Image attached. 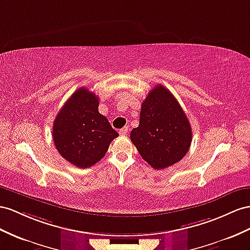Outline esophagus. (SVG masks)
Returning a JSON list of instances; mask_svg holds the SVG:
<instances>
[{
  "instance_id": "obj_1",
  "label": "esophagus",
  "mask_w": 250,
  "mask_h": 250,
  "mask_svg": "<svg viewBox=\"0 0 250 250\" xmlns=\"http://www.w3.org/2000/svg\"><path fill=\"white\" fill-rule=\"evenodd\" d=\"M127 133H129V127H127V126L123 127V129L119 131V134H120V135H123V136L127 135Z\"/></svg>"
}]
</instances>
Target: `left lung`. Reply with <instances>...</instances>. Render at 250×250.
I'll list each match as a JSON object with an SVG mask.
<instances>
[{
	"label": "left lung",
	"mask_w": 250,
	"mask_h": 250,
	"mask_svg": "<svg viewBox=\"0 0 250 250\" xmlns=\"http://www.w3.org/2000/svg\"><path fill=\"white\" fill-rule=\"evenodd\" d=\"M131 140L151 167L161 170L180 162L192 142L189 120L169 89L162 84L151 89L142 104L139 125Z\"/></svg>",
	"instance_id": "1"
}]
</instances>
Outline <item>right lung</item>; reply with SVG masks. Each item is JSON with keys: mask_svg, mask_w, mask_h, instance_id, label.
Instances as JSON below:
<instances>
[{"mask_svg": "<svg viewBox=\"0 0 250 250\" xmlns=\"http://www.w3.org/2000/svg\"><path fill=\"white\" fill-rule=\"evenodd\" d=\"M99 98L86 87L70 96L54 120L53 139L63 158L79 168L92 167L105 155L118 133L98 112Z\"/></svg>", "mask_w": 250, "mask_h": 250, "instance_id": "1", "label": "right lung"}]
</instances>
